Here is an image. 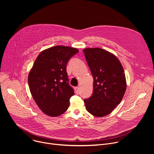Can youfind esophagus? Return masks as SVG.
<instances>
[{
	"mask_svg": "<svg viewBox=\"0 0 154 154\" xmlns=\"http://www.w3.org/2000/svg\"><path fill=\"white\" fill-rule=\"evenodd\" d=\"M75 93L78 94L79 92V86L75 87Z\"/></svg>",
	"mask_w": 154,
	"mask_h": 154,
	"instance_id": "obj_1",
	"label": "esophagus"
}]
</instances>
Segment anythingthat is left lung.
<instances>
[{
	"label": "left lung",
	"instance_id": "left-lung-1",
	"mask_svg": "<svg viewBox=\"0 0 154 154\" xmlns=\"http://www.w3.org/2000/svg\"><path fill=\"white\" fill-rule=\"evenodd\" d=\"M94 79L93 93L84 99L87 111L96 117L110 113L121 102L126 90L122 66L113 54L100 48L83 50Z\"/></svg>",
	"mask_w": 154,
	"mask_h": 154
}]
</instances>
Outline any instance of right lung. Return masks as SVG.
<instances>
[{
  "label": "right lung",
  "mask_w": 154,
  "mask_h": 154,
  "mask_svg": "<svg viewBox=\"0 0 154 154\" xmlns=\"http://www.w3.org/2000/svg\"><path fill=\"white\" fill-rule=\"evenodd\" d=\"M79 52L76 48L56 46L42 51L28 76L29 88L41 110L55 117L67 110L74 94L69 85L66 64Z\"/></svg>",
  "instance_id": "1"
}]
</instances>
